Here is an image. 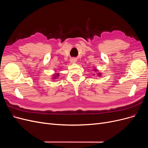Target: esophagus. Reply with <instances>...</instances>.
Instances as JSON below:
<instances>
[{"mask_svg": "<svg viewBox=\"0 0 148 148\" xmlns=\"http://www.w3.org/2000/svg\"><path fill=\"white\" fill-rule=\"evenodd\" d=\"M70 62H71V63H75L76 62H77V60H76L75 58H72L70 60Z\"/></svg>", "mask_w": 148, "mask_h": 148, "instance_id": "esophagus-1", "label": "esophagus"}]
</instances>
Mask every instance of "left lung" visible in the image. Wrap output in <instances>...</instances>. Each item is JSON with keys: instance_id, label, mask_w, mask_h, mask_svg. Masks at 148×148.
<instances>
[{"instance_id": "obj_1", "label": "left lung", "mask_w": 148, "mask_h": 148, "mask_svg": "<svg viewBox=\"0 0 148 148\" xmlns=\"http://www.w3.org/2000/svg\"><path fill=\"white\" fill-rule=\"evenodd\" d=\"M93 71L95 72V74H93L94 75H97V76H98V77H101V75H102V73L100 72V71L97 68H94Z\"/></svg>"}]
</instances>
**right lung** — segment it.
<instances>
[{"label":"right lung","mask_w":148,"mask_h":148,"mask_svg":"<svg viewBox=\"0 0 148 148\" xmlns=\"http://www.w3.org/2000/svg\"><path fill=\"white\" fill-rule=\"evenodd\" d=\"M59 75H60V73H55L52 74V75H51L52 77H51V79H53V80H55V79H56L57 78L59 77Z\"/></svg>","instance_id":"add662e5"}]
</instances>
